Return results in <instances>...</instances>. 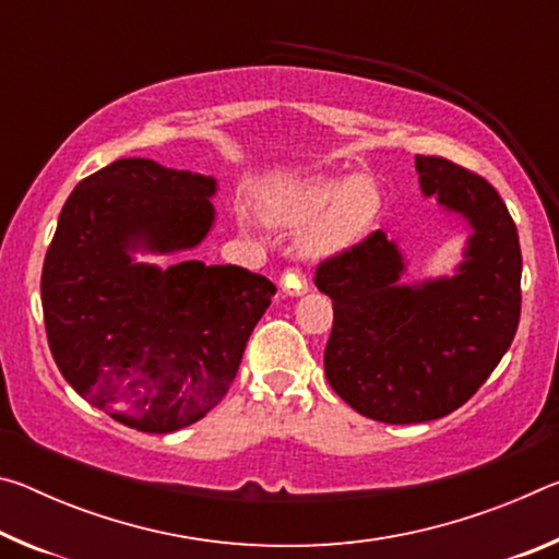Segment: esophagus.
<instances>
[{"instance_id":"obj_1","label":"esophagus","mask_w":559,"mask_h":559,"mask_svg":"<svg viewBox=\"0 0 559 559\" xmlns=\"http://www.w3.org/2000/svg\"><path fill=\"white\" fill-rule=\"evenodd\" d=\"M281 290L286 293V296H302V293L308 290V281L300 271L290 269L281 276Z\"/></svg>"}]
</instances>
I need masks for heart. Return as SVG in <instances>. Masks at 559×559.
<instances>
[{"mask_svg":"<svg viewBox=\"0 0 559 559\" xmlns=\"http://www.w3.org/2000/svg\"><path fill=\"white\" fill-rule=\"evenodd\" d=\"M382 197L370 177H318L288 187L263 204V216L281 229H306L302 251L333 259L357 246L380 214Z\"/></svg>","mask_w":559,"mask_h":559,"instance_id":"obj_1","label":"heart"}]
</instances>
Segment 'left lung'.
I'll use <instances>...</instances> for the list:
<instances>
[{
    "label": "left lung",
    "mask_w": 559,
    "mask_h": 559,
    "mask_svg": "<svg viewBox=\"0 0 559 559\" xmlns=\"http://www.w3.org/2000/svg\"><path fill=\"white\" fill-rule=\"evenodd\" d=\"M424 197L471 226L451 278L402 283L400 246L372 231L323 261L316 286L333 300L325 377L367 419L419 424L466 404L513 343L523 257L513 216L484 177L451 159H414Z\"/></svg>",
    "instance_id": "1"
}]
</instances>
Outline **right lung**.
<instances>
[{
	"instance_id": "obj_1",
	"label": "right lung",
	"mask_w": 559,
	"mask_h": 559,
	"mask_svg": "<svg viewBox=\"0 0 559 559\" xmlns=\"http://www.w3.org/2000/svg\"><path fill=\"white\" fill-rule=\"evenodd\" d=\"M216 179L145 157L116 159L66 200L41 271L44 325L63 380L130 429L169 433L229 392L276 286L182 253L214 226Z\"/></svg>"
}]
</instances>
